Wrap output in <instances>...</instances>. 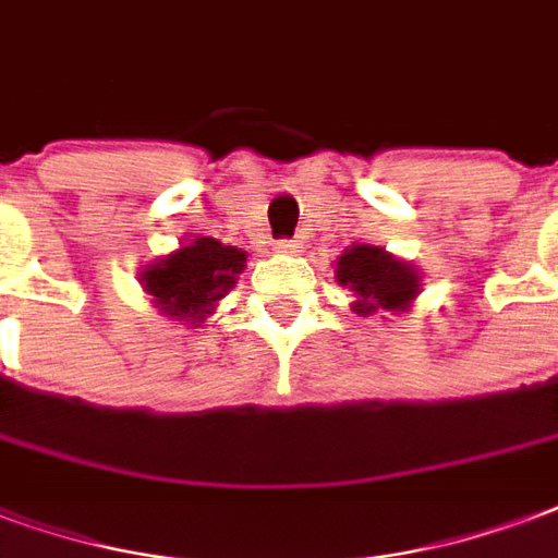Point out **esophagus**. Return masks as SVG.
Listing matches in <instances>:
<instances>
[{"label":"esophagus","mask_w":558,"mask_h":558,"mask_svg":"<svg viewBox=\"0 0 558 558\" xmlns=\"http://www.w3.org/2000/svg\"><path fill=\"white\" fill-rule=\"evenodd\" d=\"M303 250V243L296 238H284V240H276V252H282V255H294V252Z\"/></svg>","instance_id":"obj_1"}]
</instances>
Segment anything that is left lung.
<instances>
[{"mask_svg":"<svg viewBox=\"0 0 558 558\" xmlns=\"http://www.w3.org/2000/svg\"><path fill=\"white\" fill-rule=\"evenodd\" d=\"M336 282L351 288L353 312L360 318H372L380 312L401 315L418 294V274L408 262H398L386 250L356 243L341 252L336 262Z\"/></svg>","mask_w":558,"mask_h":558,"instance_id":"8db88e82","label":"left lung"}]
</instances>
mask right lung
<instances>
[{
  "mask_svg": "<svg viewBox=\"0 0 558 558\" xmlns=\"http://www.w3.org/2000/svg\"><path fill=\"white\" fill-rule=\"evenodd\" d=\"M246 267V252L226 246L217 238H195L172 255L142 270V288L166 318L186 320L198 327L214 315L222 296L229 294L238 274Z\"/></svg>",
  "mask_w": 558,
  "mask_h": 558,
  "instance_id": "1",
  "label": "right lung"
}]
</instances>
